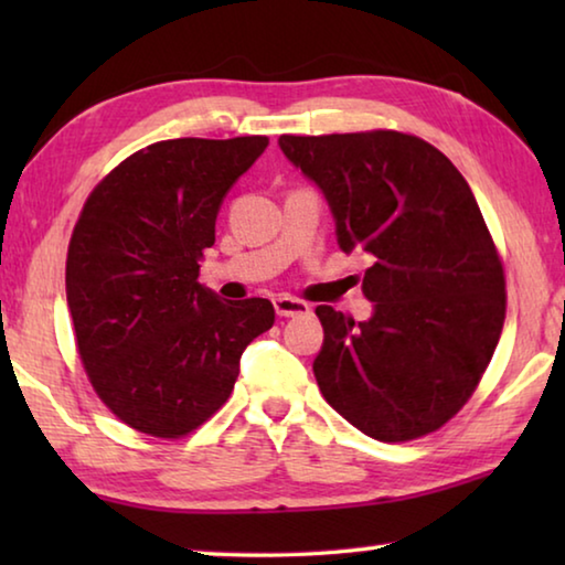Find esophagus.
Listing matches in <instances>:
<instances>
[{"label": "esophagus", "instance_id": "34e87169", "mask_svg": "<svg viewBox=\"0 0 565 565\" xmlns=\"http://www.w3.org/2000/svg\"><path fill=\"white\" fill-rule=\"evenodd\" d=\"M274 309L279 317H299V313H309V303L294 299V296L279 294L274 299Z\"/></svg>", "mask_w": 565, "mask_h": 565}]
</instances>
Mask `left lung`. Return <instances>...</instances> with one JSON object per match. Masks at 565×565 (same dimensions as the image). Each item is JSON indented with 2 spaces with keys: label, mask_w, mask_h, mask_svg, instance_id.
<instances>
[{
  "label": "left lung",
  "mask_w": 565,
  "mask_h": 565,
  "mask_svg": "<svg viewBox=\"0 0 565 565\" xmlns=\"http://www.w3.org/2000/svg\"><path fill=\"white\" fill-rule=\"evenodd\" d=\"M327 199L341 252L371 259L366 321L317 306L323 398L376 441L426 436L481 381L505 319L503 266L468 181L401 131L279 137Z\"/></svg>",
  "instance_id": "8db88e82"
}]
</instances>
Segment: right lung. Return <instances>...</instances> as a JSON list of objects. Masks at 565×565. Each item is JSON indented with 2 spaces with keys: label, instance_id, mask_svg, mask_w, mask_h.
Masks as SVG:
<instances>
[{
  "label": "right lung",
  "instance_id": "right-lung-1",
  "mask_svg": "<svg viewBox=\"0 0 565 565\" xmlns=\"http://www.w3.org/2000/svg\"><path fill=\"white\" fill-rule=\"evenodd\" d=\"M266 137L169 139L92 191L66 256V306L99 398L141 434L179 438L224 406L238 361L271 329L269 299L199 284L216 214Z\"/></svg>",
  "mask_w": 565,
  "mask_h": 565
}]
</instances>
